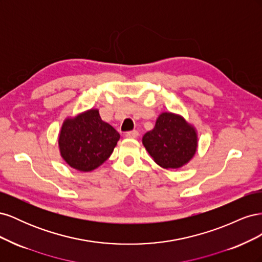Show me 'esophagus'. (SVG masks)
Wrapping results in <instances>:
<instances>
[{"label":"esophagus","instance_id":"1","mask_svg":"<svg viewBox=\"0 0 262 262\" xmlns=\"http://www.w3.org/2000/svg\"><path fill=\"white\" fill-rule=\"evenodd\" d=\"M125 137L129 138V139H136L139 137V132L137 130H133V131H129L125 133Z\"/></svg>","mask_w":262,"mask_h":262}]
</instances>
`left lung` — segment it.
<instances>
[{
	"label": "left lung",
	"instance_id": "1",
	"mask_svg": "<svg viewBox=\"0 0 262 262\" xmlns=\"http://www.w3.org/2000/svg\"><path fill=\"white\" fill-rule=\"evenodd\" d=\"M142 143L154 162L163 168H180L194 156L198 147L196 131L184 118L163 113L155 126L144 134Z\"/></svg>",
	"mask_w": 262,
	"mask_h": 262
}]
</instances>
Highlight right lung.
I'll return each mask as SVG.
<instances>
[{
    "label": "right lung",
    "instance_id": "1",
    "mask_svg": "<svg viewBox=\"0 0 262 262\" xmlns=\"http://www.w3.org/2000/svg\"><path fill=\"white\" fill-rule=\"evenodd\" d=\"M120 139L114 126L102 121L97 109L68 118L59 134L63 160L80 171H92L106 162Z\"/></svg>",
    "mask_w": 262,
    "mask_h": 262
}]
</instances>
